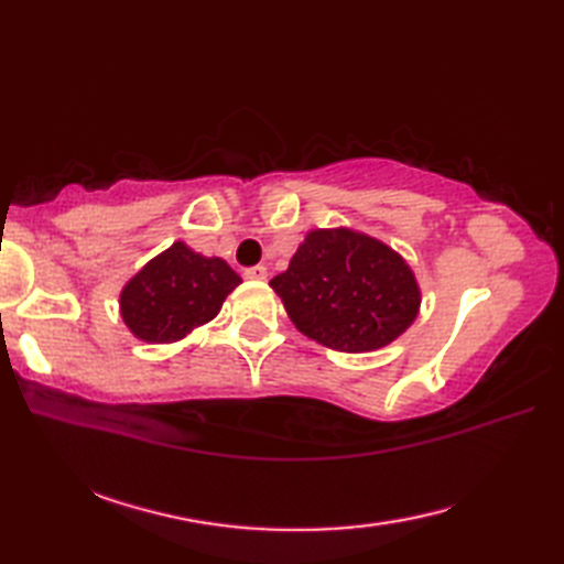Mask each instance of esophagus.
I'll list each match as a JSON object with an SVG mask.
<instances>
[{
	"label": "esophagus",
	"mask_w": 564,
	"mask_h": 564,
	"mask_svg": "<svg viewBox=\"0 0 564 564\" xmlns=\"http://www.w3.org/2000/svg\"><path fill=\"white\" fill-rule=\"evenodd\" d=\"M245 275L249 281H263L269 275V271H267V267H263V263H257V267L245 269Z\"/></svg>",
	"instance_id": "1"
}]
</instances>
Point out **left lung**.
Instances as JSON below:
<instances>
[{
  "label": "left lung",
  "instance_id": "1",
  "mask_svg": "<svg viewBox=\"0 0 564 564\" xmlns=\"http://www.w3.org/2000/svg\"><path fill=\"white\" fill-rule=\"evenodd\" d=\"M271 289L305 337L346 354L398 339L419 307L414 273L398 251L351 230L310 232Z\"/></svg>",
  "mask_w": 564,
  "mask_h": 564
}]
</instances>
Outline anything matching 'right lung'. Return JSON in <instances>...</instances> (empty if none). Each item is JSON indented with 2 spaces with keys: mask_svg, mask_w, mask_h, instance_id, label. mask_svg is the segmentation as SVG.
<instances>
[{
  "mask_svg": "<svg viewBox=\"0 0 564 564\" xmlns=\"http://www.w3.org/2000/svg\"><path fill=\"white\" fill-rule=\"evenodd\" d=\"M242 281L218 257H200L184 242L154 257L121 293V315L138 339L166 344L210 322Z\"/></svg>",
  "mask_w": 564,
  "mask_h": 564,
  "instance_id": "1",
  "label": "right lung"
}]
</instances>
